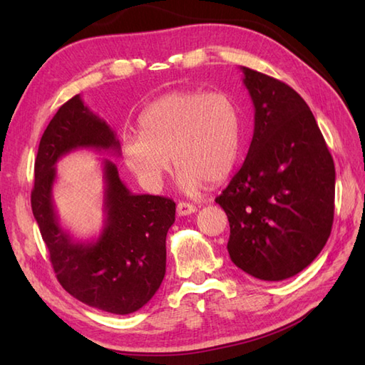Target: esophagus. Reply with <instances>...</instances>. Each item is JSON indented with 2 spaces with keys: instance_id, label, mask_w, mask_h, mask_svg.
<instances>
[{
  "instance_id": "obj_1",
  "label": "esophagus",
  "mask_w": 365,
  "mask_h": 365,
  "mask_svg": "<svg viewBox=\"0 0 365 365\" xmlns=\"http://www.w3.org/2000/svg\"><path fill=\"white\" fill-rule=\"evenodd\" d=\"M197 210L196 205L188 204V202H178L177 204V215L178 216H188Z\"/></svg>"
}]
</instances>
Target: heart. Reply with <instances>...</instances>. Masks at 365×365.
Listing matches in <instances>:
<instances>
[{
    "instance_id": "b5f03b06",
    "label": "heart",
    "mask_w": 365,
    "mask_h": 365,
    "mask_svg": "<svg viewBox=\"0 0 365 365\" xmlns=\"http://www.w3.org/2000/svg\"><path fill=\"white\" fill-rule=\"evenodd\" d=\"M141 133L122 136V155L139 182L161 188L175 166L178 183L196 192L205 182L220 183L238 160L242 118L226 92L175 91L160 97L139 118Z\"/></svg>"
}]
</instances>
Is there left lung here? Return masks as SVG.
I'll use <instances>...</instances> for the list:
<instances>
[{"mask_svg":"<svg viewBox=\"0 0 365 365\" xmlns=\"http://www.w3.org/2000/svg\"><path fill=\"white\" fill-rule=\"evenodd\" d=\"M254 105L246 160L216 197L227 215L230 260L262 281L311 265L334 220L336 169L312 111L297 91L240 67Z\"/></svg>","mask_w":365,"mask_h":365,"instance_id":"1","label":"left lung"}]
</instances>
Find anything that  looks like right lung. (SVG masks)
<instances>
[{
  "label": "right lung",
  "instance_id": "right-lung-1",
  "mask_svg": "<svg viewBox=\"0 0 365 365\" xmlns=\"http://www.w3.org/2000/svg\"><path fill=\"white\" fill-rule=\"evenodd\" d=\"M120 153L114 130L75 96L59 108L38 144L31 192L33 215L59 284L100 311L127 315L152 299L166 273V235L174 200L133 195L113 161L103 160L105 221L96 240L76 242L59 224L53 204L56 163L73 150Z\"/></svg>",
  "mask_w": 365,
  "mask_h": 365
}]
</instances>
